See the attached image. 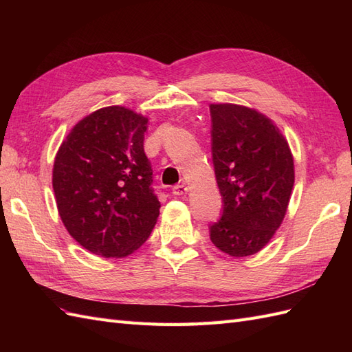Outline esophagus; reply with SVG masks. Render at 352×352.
Here are the masks:
<instances>
[{"label":"esophagus","instance_id":"obj_1","mask_svg":"<svg viewBox=\"0 0 352 352\" xmlns=\"http://www.w3.org/2000/svg\"><path fill=\"white\" fill-rule=\"evenodd\" d=\"M188 189H189V188H188L185 184H179V185L173 186V194L177 195V197L185 195V194L188 192Z\"/></svg>","mask_w":352,"mask_h":352}]
</instances>
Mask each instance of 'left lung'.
I'll use <instances>...</instances> for the list:
<instances>
[{"label": "left lung", "mask_w": 352, "mask_h": 352, "mask_svg": "<svg viewBox=\"0 0 352 352\" xmlns=\"http://www.w3.org/2000/svg\"><path fill=\"white\" fill-rule=\"evenodd\" d=\"M211 153L223 214L211 242L233 258L257 254L285 219L295 182L294 155L276 123L239 104H210Z\"/></svg>", "instance_id": "left-lung-1"}]
</instances>
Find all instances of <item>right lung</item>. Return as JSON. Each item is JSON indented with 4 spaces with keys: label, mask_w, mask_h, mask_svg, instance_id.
Listing matches in <instances>:
<instances>
[{
    "label": "right lung",
    "mask_w": 352,
    "mask_h": 352,
    "mask_svg": "<svg viewBox=\"0 0 352 352\" xmlns=\"http://www.w3.org/2000/svg\"><path fill=\"white\" fill-rule=\"evenodd\" d=\"M146 124L148 117L110 105L74 124L56 154L52 189L63 225L98 257H127L157 223Z\"/></svg>",
    "instance_id": "add662e5"
}]
</instances>
